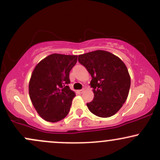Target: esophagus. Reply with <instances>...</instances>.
Masks as SVG:
<instances>
[{
  "label": "esophagus",
  "mask_w": 160,
  "mask_h": 160,
  "mask_svg": "<svg viewBox=\"0 0 160 160\" xmlns=\"http://www.w3.org/2000/svg\"><path fill=\"white\" fill-rule=\"evenodd\" d=\"M84 91H85V89H84V88H83V89H80V90H78V92H79V93H80V94H81V93H82V92H84Z\"/></svg>",
  "instance_id": "1"
}]
</instances>
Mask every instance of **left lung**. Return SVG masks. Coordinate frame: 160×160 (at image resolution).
<instances>
[{"label":"left lung","instance_id":"obj_1","mask_svg":"<svg viewBox=\"0 0 160 160\" xmlns=\"http://www.w3.org/2000/svg\"><path fill=\"white\" fill-rule=\"evenodd\" d=\"M78 61L92 77L94 98L86 104L89 111L104 118L114 115L127 99L131 85L126 65L115 55L104 50L80 55Z\"/></svg>","mask_w":160,"mask_h":160}]
</instances>
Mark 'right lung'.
<instances>
[{
	"mask_svg": "<svg viewBox=\"0 0 160 160\" xmlns=\"http://www.w3.org/2000/svg\"><path fill=\"white\" fill-rule=\"evenodd\" d=\"M78 56L49 55L36 65L29 82L33 105L46 121L56 122L68 114L75 93L70 89L69 73Z\"/></svg>",
	"mask_w": 160,
	"mask_h": 160,
	"instance_id": "add662e5",
	"label": "right lung"
}]
</instances>
